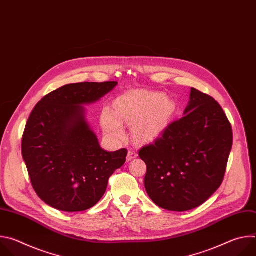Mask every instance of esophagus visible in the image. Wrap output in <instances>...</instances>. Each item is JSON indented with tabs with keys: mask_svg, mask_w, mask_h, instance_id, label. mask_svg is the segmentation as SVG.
<instances>
[{
	"mask_svg": "<svg viewBox=\"0 0 256 256\" xmlns=\"http://www.w3.org/2000/svg\"><path fill=\"white\" fill-rule=\"evenodd\" d=\"M136 157H138L136 153V152H132V150H130V151H128V157H126V161L130 162V161H132V159H136Z\"/></svg>",
	"mask_w": 256,
	"mask_h": 256,
	"instance_id": "esophagus-1",
	"label": "esophagus"
}]
</instances>
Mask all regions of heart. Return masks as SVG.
Masks as SVG:
<instances>
[{"mask_svg":"<svg viewBox=\"0 0 256 256\" xmlns=\"http://www.w3.org/2000/svg\"><path fill=\"white\" fill-rule=\"evenodd\" d=\"M174 105L163 94L130 92L118 99L116 116L108 110L101 116L104 132L114 140H122L126 132L122 124L132 126L136 140H149L159 134L174 114Z\"/></svg>","mask_w":256,"mask_h":256,"instance_id":"obj_1","label":"heart"}]
</instances>
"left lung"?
Segmentation results:
<instances>
[{"mask_svg": "<svg viewBox=\"0 0 256 256\" xmlns=\"http://www.w3.org/2000/svg\"><path fill=\"white\" fill-rule=\"evenodd\" d=\"M232 142V128L220 104L192 88L184 116L138 152L147 165L146 192L167 210L200 206L220 188Z\"/></svg>", "mask_w": 256, "mask_h": 256, "instance_id": "obj_1", "label": "left lung"}]
</instances>
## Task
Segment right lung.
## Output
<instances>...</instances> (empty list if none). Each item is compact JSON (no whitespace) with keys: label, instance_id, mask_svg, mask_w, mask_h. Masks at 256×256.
<instances>
[{"label":"right lung","instance_id":"add662e5","mask_svg":"<svg viewBox=\"0 0 256 256\" xmlns=\"http://www.w3.org/2000/svg\"><path fill=\"white\" fill-rule=\"evenodd\" d=\"M116 85L68 84L33 108L22 138V156L35 192L50 206L70 212L94 206L109 177L126 163V149L108 152L100 147L84 107Z\"/></svg>","mask_w":256,"mask_h":256}]
</instances>
